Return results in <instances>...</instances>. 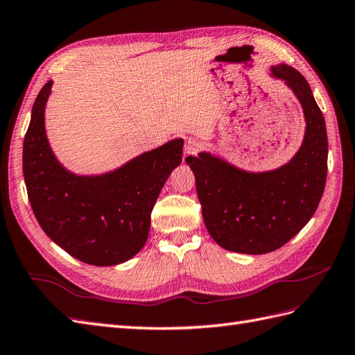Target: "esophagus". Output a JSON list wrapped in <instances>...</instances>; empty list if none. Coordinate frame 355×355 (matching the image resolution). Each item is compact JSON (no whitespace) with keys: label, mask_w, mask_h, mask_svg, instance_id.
I'll return each mask as SVG.
<instances>
[{"label":"esophagus","mask_w":355,"mask_h":355,"mask_svg":"<svg viewBox=\"0 0 355 355\" xmlns=\"http://www.w3.org/2000/svg\"><path fill=\"white\" fill-rule=\"evenodd\" d=\"M201 150V142L198 139H189L184 145V154L186 156H195V154Z\"/></svg>","instance_id":"obj_1"}]
</instances>
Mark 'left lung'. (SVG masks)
Masks as SVG:
<instances>
[{
  "label": "left lung",
  "instance_id": "1",
  "mask_svg": "<svg viewBox=\"0 0 355 355\" xmlns=\"http://www.w3.org/2000/svg\"><path fill=\"white\" fill-rule=\"evenodd\" d=\"M271 75L285 80L302 103L306 132L286 165L246 172L210 153L189 156L202 217L213 240L226 250L262 255L284 246L316 211L327 180V130L312 89L294 67L279 64Z\"/></svg>",
  "mask_w": 355,
  "mask_h": 355
}]
</instances>
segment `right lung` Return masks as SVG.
<instances>
[{
    "instance_id": "add662e5",
    "label": "right lung",
    "mask_w": 355,
    "mask_h": 355,
    "mask_svg": "<svg viewBox=\"0 0 355 355\" xmlns=\"http://www.w3.org/2000/svg\"><path fill=\"white\" fill-rule=\"evenodd\" d=\"M52 80L40 89L24 139L22 166L35 219L48 237L85 264L129 261L148 239L151 211L183 156L172 139L102 175L71 174L53 156L44 132Z\"/></svg>"
}]
</instances>
